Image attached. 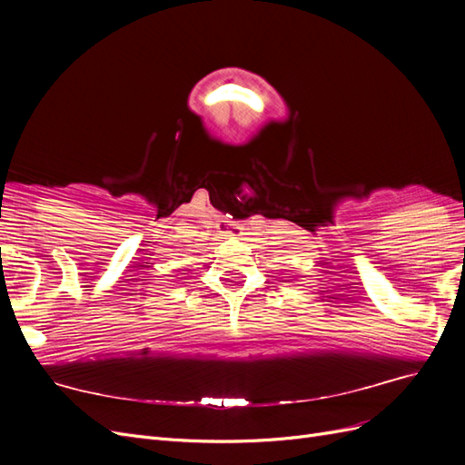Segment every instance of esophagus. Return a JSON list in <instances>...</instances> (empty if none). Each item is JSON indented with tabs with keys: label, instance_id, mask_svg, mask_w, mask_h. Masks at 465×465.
Wrapping results in <instances>:
<instances>
[{
	"label": "esophagus",
	"instance_id": "esophagus-1",
	"mask_svg": "<svg viewBox=\"0 0 465 465\" xmlns=\"http://www.w3.org/2000/svg\"><path fill=\"white\" fill-rule=\"evenodd\" d=\"M236 231H234V227H229V231L227 232H224V234H227V236H231V234H234Z\"/></svg>",
	"mask_w": 465,
	"mask_h": 465
}]
</instances>
